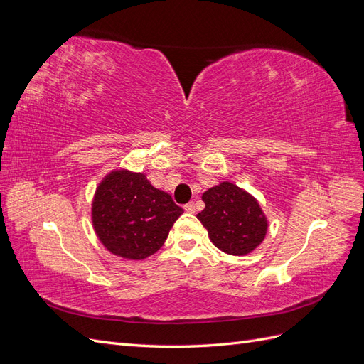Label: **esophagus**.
<instances>
[{
	"label": "esophagus",
	"mask_w": 364,
	"mask_h": 364,
	"mask_svg": "<svg viewBox=\"0 0 364 364\" xmlns=\"http://www.w3.org/2000/svg\"><path fill=\"white\" fill-rule=\"evenodd\" d=\"M183 209H185L186 213H191V214H193V213H196V205H194L193 202H190V203H186V205L183 206Z\"/></svg>",
	"instance_id": "1"
}]
</instances>
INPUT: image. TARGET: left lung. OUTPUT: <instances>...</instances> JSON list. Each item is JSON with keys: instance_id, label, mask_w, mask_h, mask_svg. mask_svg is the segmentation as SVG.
<instances>
[{"instance_id": "8db88e82", "label": "left lung", "mask_w": 364, "mask_h": 364, "mask_svg": "<svg viewBox=\"0 0 364 364\" xmlns=\"http://www.w3.org/2000/svg\"><path fill=\"white\" fill-rule=\"evenodd\" d=\"M205 209L197 214L215 247L243 257L262 243L267 218L259 203L245 190L222 182L203 193Z\"/></svg>"}]
</instances>
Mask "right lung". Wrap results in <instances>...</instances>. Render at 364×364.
<instances>
[{
  "mask_svg": "<svg viewBox=\"0 0 364 364\" xmlns=\"http://www.w3.org/2000/svg\"><path fill=\"white\" fill-rule=\"evenodd\" d=\"M182 213L171 196L155 188L146 174L117 170L95 191L92 225L114 255L144 259L162 247Z\"/></svg>",
  "mask_w": 364,
  "mask_h": 364,
  "instance_id": "obj_1",
  "label": "right lung"
}]
</instances>
